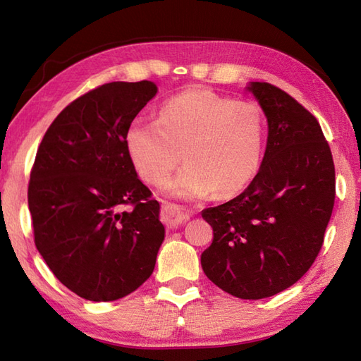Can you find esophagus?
<instances>
[{
    "instance_id": "esophagus-1",
    "label": "esophagus",
    "mask_w": 361,
    "mask_h": 361,
    "mask_svg": "<svg viewBox=\"0 0 361 361\" xmlns=\"http://www.w3.org/2000/svg\"><path fill=\"white\" fill-rule=\"evenodd\" d=\"M162 222L165 224L166 228H170V230H174V228H179L183 222L188 219V214L183 211V208L178 207V205H173L169 204L162 208Z\"/></svg>"
}]
</instances>
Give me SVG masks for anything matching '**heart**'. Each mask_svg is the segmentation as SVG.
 <instances>
[{"instance_id":"b5f03b06","label":"heart","mask_w":361,"mask_h":361,"mask_svg":"<svg viewBox=\"0 0 361 361\" xmlns=\"http://www.w3.org/2000/svg\"><path fill=\"white\" fill-rule=\"evenodd\" d=\"M126 145L140 178L153 185L174 170L183 150L187 164L165 182L166 196L192 200L216 192L230 197L247 188L259 171L263 116L251 101L191 87L162 104L159 121H131Z\"/></svg>"}]
</instances>
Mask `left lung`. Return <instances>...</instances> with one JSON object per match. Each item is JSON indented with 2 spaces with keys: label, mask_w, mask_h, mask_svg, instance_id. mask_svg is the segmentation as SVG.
I'll return each mask as SVG.
<instances>
[{
  "label": "left lung",
  "mask_w": 361,
  "mask_h": 361,
  "mask_svg": "<svg viewBox=\"0 0 361 361\" xmlns=\"http://www.w3.org/2000/svg\"><path fill=\"white\" fill-rule=\"evenodd\" d=\"M268 122L267 150L242 195L202 211L213 243L205 276L225 293L259 300L282 293L311 268L336 199V170L320 124L268 82H250Z\"/></svg>",
  "instance_id": "left-lung-1"
}]
</instances>
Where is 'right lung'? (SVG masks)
<instances>
[{"mask_svg": "<svg viewBox=\"0 0 361 361\" xmlns=\"http://www.w3.org/2000/svg\"><path fill=\"white\" fill-rule=\"evenodd\" d=\"M156 92L150 81H118L82 94L51 122L35 157V245L85 300H118L154 269L165 237L161 207L137 178L126 131Z\"/></svg>", "mask_w": 361, "mask_h": 361, "instance_id": "obj_1", "label": "right lung"}]
</instances>
